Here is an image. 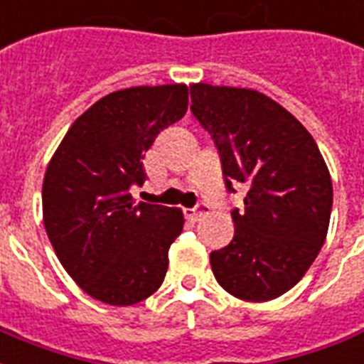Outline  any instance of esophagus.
Here are the masks:
<instances>
[{
	"instance_id": "1",
	"label": "esophagus",
	"mask_w": 364,
	"mask_h": 364,
	"mask_svg": "<svg viewBox=\"0 0 364 364\" xmlns=\"http://www.w3.org/2000/svg\"><path fill=\"white\" fill-rule=\"evenodd\" d=\"M205 215H209V207H207V205H205V203H201L198 207V209H193V211L190 213V217L196 218V220H199V218L205 217Z\"/></svg>"
}]
</instances>
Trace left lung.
Masks as SVG:
<instances>
[{
    "label": "left lung",
    "instance_id": "obj_1",
    "mask_svg": "<svg viewBox=\"0 0 364 364\" xmlns=\"http://www.w3.org/2000/svg\"><path fill=\"white\" fill-rule=\"evenodd\" d=\"M192 113L220 153L228 192L245 182L234 237L211 253L217 282L244 301H270L301 280L318 255L332 213V178L307 128L251 88L192 84Z\"/></svg>",
    "mask_w": 364,
    "mask_h": 364
}]
</instances>
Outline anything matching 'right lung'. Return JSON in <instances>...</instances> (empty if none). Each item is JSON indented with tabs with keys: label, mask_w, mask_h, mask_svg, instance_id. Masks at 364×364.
Returning a JSON list of instances; mask_svg holds the SVG:
<instances>
[{
	"label": "right lung",
	"mask_w": 364,
	"mask_h": 364,
	"mask_svg": "<svg viewBox=\"0 0 364 364\" xmlns=\"http://www.w3.org/2000/svg\"><path fill=\"white\" fill-rule=\"evenodd\" d=\"M188 111V86H136L101 97L68 128L46 168L43 226L63 269L97 301L127 307L155 294L184 215L134 203L144 153Z\"/></svg>",
	"instance_id": "right-lung-1"
}]
</instances>
